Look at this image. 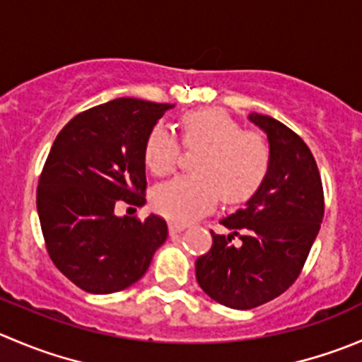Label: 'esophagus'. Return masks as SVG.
Listing matches in <instances>:
<instances>
[{"mask_svg": "<svg viewBox=\"0 0 362 362\" xmlns=\"http://www.w3.org/2000/svg\"><path fill=\"white\" fill-rule=\"evenodd\" d=\"M168 228H170V233L175 235V233H180L182 230H185V224L175 223V221H171V223L168 224Z\"/></svg>", "mask_w": 362, "mask_h": 362, "instance_id": "obj_1", "label": "esophagus"}]
</instances>
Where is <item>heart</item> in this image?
<instances>
[{"mask_svg":"<svg viewBox=\"0 0 362 362\" xmlns=\"http://www.w3.org/2000/svg\"><path fill=\"white\" fill-rule=\"evenodd\" d=\"M180 131L185 148H199L192 160L196 173L153 189L152 206L160 216L185 223L209 212L219 194L226 203H244L258 192L270 170V148L258 132L242 131L231 115L216 107L185 113ZM143 159L156 177L175 171L180 143L168 125L150 129Z\"/></svg>","mask_w":362,"mask_h":362,"instance_id":"1","label":"heart"}]
</instances>
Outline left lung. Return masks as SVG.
<instances>
[{"mask_svg":"<svg viewBox=\"0 0 362 362\" xmlns=\"http://www.w3.org/2000/svg\"><path fill=\"white\" fill-rule=\"evenodd\" d=\"M249 120L269 139V175L244 209L221 219L230 233L210 231L212 247L196 259L203 292L233 310H252L286 292L324 219L322 178L306 143L267 115L251 113Z\"/></svg>","mask_w":362,"mask_h":362,"instance_id":"8db88e82","label":"left lung"}]
</instances>
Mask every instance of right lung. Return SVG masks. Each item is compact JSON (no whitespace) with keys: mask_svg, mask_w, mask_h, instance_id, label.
<instances>
[{"mask_svg":"<svg viewBox=\"0 0 362 362\" xmlns=\"http://www.w3.org/2000/svg\"><path fill=\"white\" fill-rule=\"evenodd\" d=\"M171 107L110 100L74 117L52 143L38 180V219L52 263L84 292L134 285L166 242L163 217H118L115 209L146 202V136Z\"/></svg>","mask_w":362,"mask_h":362,"instance_id":"add662e5","label":"right lung"}]
</instances>
